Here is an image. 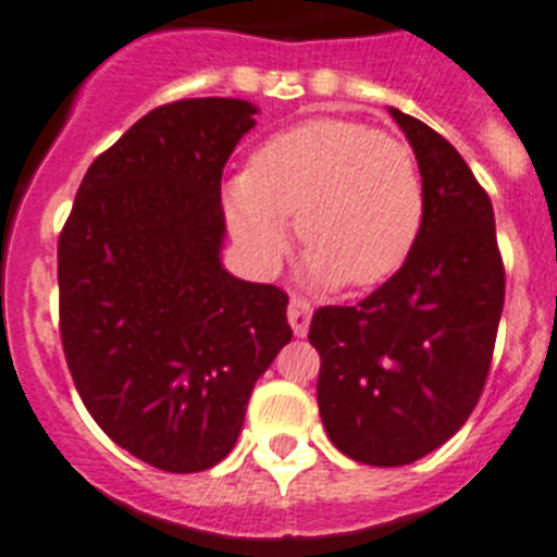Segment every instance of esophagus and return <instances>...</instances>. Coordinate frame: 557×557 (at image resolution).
<instances>
[{"mask_svg":"<svg viewBox=\"0 0 557 557\" xmlns=\"http://www.w3.org/2000/svg\"><path fill=\"white\" fill-rule=\"evenodd\" d=\"M311 313V302H308L306 297H299V294H292V299H288V322H292V331L297 333V336H306L308 333Z\"/></svg>","mask_w":557,"mask_h":557,"instance_id":"34e87169","label":"esophagus"}]
</instances>
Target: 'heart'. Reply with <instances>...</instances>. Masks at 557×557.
I'll return each instance as SVG.
<instances>
[{
  "label": "heart",
  "mask_w": 557,
  "mask_h": 557,
  "mask_svg": "<svg viewBox=\"0 0 557 557\" xmlns=\"http://www.w3.org/2000/svg\"><path fill=\"white\" fill-rule=\"evenodd\" d=\"M226 219L260 269L274 265L294 215L319 283L372 288L412 258L425 185L404 139L347 117H311L272 134L232 178Z\"/></svg>",
  "instance_id": "heart-1"
}]
</instances>
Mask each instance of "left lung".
<instances>
[{
	"instance_id": "left-lung-1",
	"label": "left lung",
	"mask_w": 557,
	"mask_h": 557,
	"mask_svg": "<svg viewBox=\"0 0 557 557\" xmlns=\"http://www.w3.org/2000/svg\"><path fill=\"white\" fill-rule=\"evenodd\" d=\"M418 157L425 219L412 258L359 306H322L317 404L327 437L364 466H409L459 432L485 389L505 306L493 207L434 128L389 109Z\"/></svg>"
}]
</instances>
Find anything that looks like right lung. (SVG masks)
<instances>
[{
    "mask_svg": "<svg viewBox=\"0 0 557 557\" xmlns=\"http://www.w3.org/2000/svg\"><path fill=\"white\" fill-rule=\"evenodd\" d=\"M255 106H157L89 164L58 235V327L77 395L120 448L207 471L292 342L288 294L221 269V173Z\"/></svg>",
    "mask_w": 557,
    "mask_h": 557,
    "instance_id": "right-lung-1",
    "label": "right lung"
}]
</instances>
